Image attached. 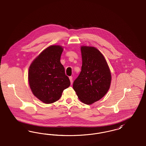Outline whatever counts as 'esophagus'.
I'll return each mask as SVG.
<instances>
[{"label":"esophagus","instance_id":"esophagus-1","mask_svg":"<svg viewBox=\"0 0 146 146\" xmlns=\"http://www.w3.org/2000/svg\"><path fill=\"white\" fill-rule=\"evenodd\" d=\"M69 80H70V82H71V84H72V82H73V79H72V76H70L69 77Z\"/></svg>","mask_w":146,"mask_h":146}]
</instances>
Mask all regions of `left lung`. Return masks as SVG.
I'll return each mask as SVG.
<instances>
[{
    "mask_svg": "<svg viewBox=\"0 0 146 146\" xmlns=\"http://www.w3.org/2000/svg\"><path fill=\"white\" fill-rule=\"evenodd\" d=\"M81 51V71L74 82L73 88L81 102L91 105L108 93L111 74L105 57L97 48L82 46Z\"/></svg>",
    "mask_w": 146,
    "mask_h": 146,
    "instance_id": "1",
    "label": "left lung"
}]
</instances>
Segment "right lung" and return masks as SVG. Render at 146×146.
I'll use <instances>...</instances> for the list:
<instances>
[{"mask_svg": "<svg viewBox=\"0 0 146 146\" xmlns=\"http://www.w3.org/2000/svg\"><path fill=\"white\" fill-rule=\"evenodd\" d=\"M63 51L60 45L50 46L29 66L28 82L32 93L45 104L57 102L64 90L70 86V80L60 61Z\"/></svg>", "mask_w": 146, "mask_h": 146, "instance_id": "1", "label": "right lung"}]
</instances>
